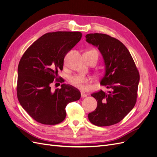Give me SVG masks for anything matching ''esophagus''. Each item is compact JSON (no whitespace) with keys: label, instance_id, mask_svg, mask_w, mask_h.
<instances>
[{"label":"esophagus","instance_id":"obj_1","mask_svg":"<svg viewBox=\"0 0 157 157\" xmlns=\"http://www.w3.org/2000/svg\"><path fill=\"white\" fill-rule=\"evenodd\" d=\"M80 94H81V98H84L87 96V95L85 94L84 92H80Z\"/></svg>","mask_w":157,"mask_h":157}]
</instances>
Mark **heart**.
Masks as SVG:
<instances>
[{
	"label": "heart",
	"mask_w": 157,
	"mask_h": 157,
	"mask_svg": "<svg viewBox=\"0 0 157 157\" xmlns=\"http://www.w3.org/2000/svg\"><path fill=\"white\" fill-rule=\"evenodd\" d=\"M90 51L96 52L98 54V52L96 50H90ZM69 80L71 84L73 85V86L80 89H82L84 87V84L88 83L90 81V78L84 75H78L71 76V77L69 78Z\"/></svg>",
	"instance_id": "1"
}]
</instances>
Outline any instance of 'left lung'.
Segmentation results:
<instances>
[{
    "label": "left lung",
    "mask_w": 157,
    "mask_h": 157,
    "mask_svg": "<svg viewBox=\"0 0 157 157\" xmlns=\"http://www.w3.org/2000/svg\"><path fill=\"white\" fill-rule=\"evenodd\" d=\"M86 41L98 48L101 54L105 74L100 84L111 89L92 94L97 108L88 119L98 126H108L122 121L134 108L137 99L140 74L126 47L115 38L101 33H90Z\"/></svg>",
    "instance_id": "8db88e82"
}]
</instances>
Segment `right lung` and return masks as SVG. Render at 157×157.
<instances>
[{
  "mask_svg": "<svg viewBox=\"0 0 157 157\" xmlns=\"http://www.w3.org/2000/svg\"><path fill=\"white\" fill-rule=\"evenodd\" d=\"M80 32L46 33L28 48L17 68V96L23 109L38 122L55 125L66 117L65 107L80 98V92L63 84L51 91L50 84L63 69L65 55L80 41Z\"/></svg>",
  "mask_w": 157,
  "mask_h": 157,
  "instance_id": "right-lung-1",
  "label": "right lung"
}]
</instances>
